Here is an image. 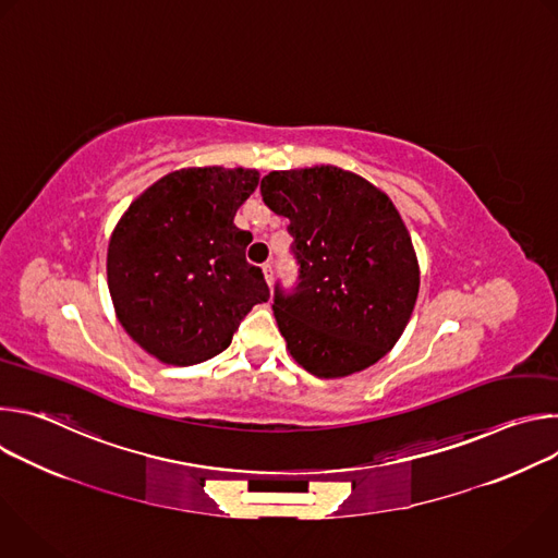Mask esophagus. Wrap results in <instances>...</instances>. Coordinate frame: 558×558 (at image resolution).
<instances>
[{"instance_id": "34e87169", "label": "esophagus", "mask_w": 558, "mask_h": 558, "mask_svg": "<svg viewBox=\"0 0 558 558\" xmlns=\"http://www.w3.org/2000/svg\"><path fill=\"white\" fill-rule=\"evenodd\" d=\"M263 276H265L267 284H271V280H274V269H271V265H269V263H265V265H263Z\"/></svg>"}]
</instances>
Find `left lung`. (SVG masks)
<instances>
[{"mask_svg": "<svg viewBox=\"0 0 558 558\" xmlns=\"http://www.w3.org/2000/svg\"><path fill=\"white\" fill-rule=\"evenodd\" d=\"M263 201L289 218L300 263L295 295L274 315L291 357L333 379L364 371L402 338L420 293V263L392 201L336 166L269 172Z\"/></svg>", "mask_w": 558, "mask_h": 558, "instance_id": "8db88e82", "label": "left lung"}]
</instances>
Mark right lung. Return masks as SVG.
<instances>
[{"label": "right lung", "mask_w": 558, "mask_h": 558, "mask_svg": "<svg viewBox=\"0 0 558 558\" xmlns=\"http://www.w3.org/2000/svg\"><path fill=\"white\" fill-rule=\"evenodd\" d=\"M258 170L183 168L136 196L108 243L117 320L149 355L174 366L231 344L254 304L269 300L245 258L252 233L233 216L258 187Z\"/></svg>", "instance_id": "1"}]
</instances>
